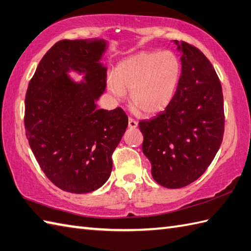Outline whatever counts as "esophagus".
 Returning a JSON list of instances; mask_svg holds the SVG:
<instances>
[{
	"label": "esophagus",
	"instance_id": "esophagus-1",
	"mask_svg": "<svg viewBox=\"0 0 251 251\" xmlns=\"http://www.w3.org/2000/svg\"><path fill=\"white\" fill-rule=\"evenodd\" d=\"M137 125H138V122L135 119H133L132 117H129V127H131V129H134V127L137 126Z\"/></svg>",
	"mask_w": 251,
	"mask_h": 251
}]
</instances>
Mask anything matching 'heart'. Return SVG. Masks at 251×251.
<instances>
[{
    "label": "heart",
    "instance_id": "1",
    "mask_svg": "<svg viewBox=\"0 0 251 251\" xmlns=\"http://www.w3.org/2000/svg\"><path fill=\"white\" fill-rule=\"evenodd\" d=\"M180 76L177 55L164 51H144L126 58L118 64L115 75L107 79V88L117 100L126 90L131 101L144 114H155L164 109L174 97Z\"/></svg>",
    "mask_w": 251,
    "mask_h": 251
}]
</instances>
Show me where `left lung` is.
I'll return each instance as SVG.
<instances>
[{
	"mask_svg": "<svg viewBox=\"0 0 251 251\" xmlns=\"http://www.w3.org/2000/svg\"><path fill=\"white\" fill-rule=\"evenodd\" d=\"M175 44L181 75L174 97L154 118L138 122L153 179L170 189L188 186L204 174L225 133L224 96L214 66L196 46Z\"/></svg>",
	"mask_w": 251,
	"mask_h": 251,
	"instance_id": "8db88e82",
	"label": "left lung"
}]
</instances>
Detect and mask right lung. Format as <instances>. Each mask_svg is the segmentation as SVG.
<instances>
[{
  "mask_svg": "<svg viewBox=\"0 0 251 251\" xmlns=\"http://www.w3.org/2000/svg\"><path fill=\"white\" fill-rule=\"evenodd\" d=\"M104 41L62 40L44 55L25 94V127L42 171L54 186L71 193L102 187L113 169L114 150L127 126L121 107L97 108L106 88L100 64ZM70 68L86 73V83L66 76Z\"/></svg>",
  "mask_w": 251,
  "mask_h": 251,
  "instance_id": "obj_1",
  "label": "right lung"
}]
</instances>
